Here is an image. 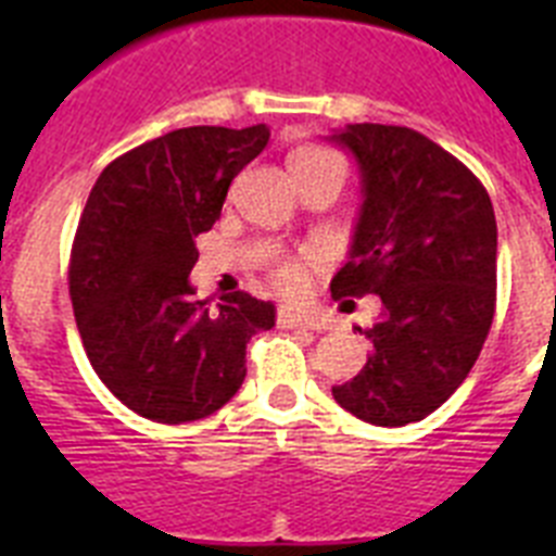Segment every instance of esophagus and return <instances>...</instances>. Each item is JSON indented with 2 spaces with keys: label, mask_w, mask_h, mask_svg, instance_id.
<instances>
[{
  "label": "esophagus",
  "mask_w": 556,
  "mask_h": 556,
  "mask_svg": "<svg viewBox=\"0 0 556 556\" xmlns=\"http://www.w3.org/2000/svg\"><path fill=\"white\" fill-rule=\"evenodd\" d=\"M278 326L281 328H317V320H312L308 314L294 312V308H278Z\"/></svg>",
  "instance_id": "esophagus-1"
}]
</instances>
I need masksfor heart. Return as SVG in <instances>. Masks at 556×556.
I'll return each mask as SVG.
<instances>
[{"label": "heart", "instance_id": "obj_1", "mask_svg": "<svg viewBox=\"0 0 556 556\" xmlns=\"http://www.w3.org/2000/svg\"><path fill=\"white\" fill-rule=\"evenodd\" d=\"M312 155H326V150H317V147H306V150H298L292 155L294 159H312ZM289 161V164H292ZM314 258L312 255H306V258H287V262H281L278 267L273 269V281L275 287L281 289V292L287 294H301L303 289L308 287V264H312Z\"/></svg>", "mask_w": 556, "mask_h": 556}]
</instances>
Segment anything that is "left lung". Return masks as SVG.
Wrapping results in <instances>:
<instances>
[{
    "mask_svg": "<svg viewBox=\"0 0 556 556\" xmlns=\"http://www.w3.org/2000/svg\"><path fill=\"white\" fill-rule=\"evenodd\" d=\"M328 139L353 152L365 194L331 294H378L384 306L365 331L367 365L333 401L372 426L417 424L468 378L493 326V203L424 132L365 122Z\"/></svg>",
    "mask_w": 556,
    "mask_h": 556,
    "instance_id": "left-lung-1",
    "label": "left lung"
}]
</instances>
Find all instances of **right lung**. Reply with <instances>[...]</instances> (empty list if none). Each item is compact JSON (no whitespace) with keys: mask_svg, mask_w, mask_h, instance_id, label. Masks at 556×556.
<instances>
[{"mask_svg":"<svg viewBox=\"0 0 556 556\" xmlns=\"http://www.w3.org/2000/svg\"><path fill=\"white\" fill-rule=\"evenodd\" d=\"M267 141V125L180 127L111 161L88 194L68 262L77 331L102 384L147 420L214 415L248 376L250 337L275 326L269 301L230 292L208 308L189 283L194 239Z\"/></svg>","mask_w":556,"mask_h":556,"instance_id":"obj_1","label":"right lung"}]
</instances>
